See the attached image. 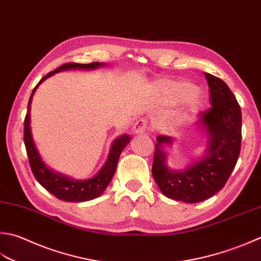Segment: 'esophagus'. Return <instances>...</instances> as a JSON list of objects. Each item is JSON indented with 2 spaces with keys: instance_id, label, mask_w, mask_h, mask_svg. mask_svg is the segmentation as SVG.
Listing matches in <instances>:
<instances>
[{
  "instance_id": "1",
  "label": "esophagus",
  "mask_w": 261,
  "mask_h": 261,
  "mask_svg": "<svg viewBox=\"0 0 261 261\" xmlns=\"http://www.w3.org/2000/svg\"><path fill=\"white\" fill-rule=\"evenodd\" d=\"M148 129V122L147 120H144V119H140L136 121V123L134 125V131L135 134H144V132H146V130Z\"/></svg>"
}]
</instances>
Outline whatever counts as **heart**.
<instances>
[{"mask_svg": "<svg viewBox=\"0 0 261 261\" xmlns=\"http://www.w3.org/2000/svg\"><path fill=\"white\" fill-rule=\"evenodd\" d=\"M158 88L168 98L173 99L189 98L197 90V87L191 83H188V81H164V83L160 84ZM191 101L192 104L198 105L199 98L196 95H194L191 98Z\"/></svg>", "mask_w": 261, "mask_h": 261, "instance_id": "obj_1", "label": "heart"}]
</instances>
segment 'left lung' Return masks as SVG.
<instances>
[{
    "mask_svg": "<svg viewBox=\"0 0 261 261\" xmlns=\"http://www.w3.org/2000/svg\"><path fill=\"white\" fill-rule=\"evenodd\" d=\"M212 107L199 113L208 135L206 155L186 171H171L166 165L163 145L172 138L158 136L155 145L152 176L162 193L178 201L195 203L213 197L226 185L241 150L242 114L231 89L222 79L205 73Z\"/></svg>",
    "mask_w": 261,
    "mask_h": 261,
    "instance_id": "1",
    "label": "left lung"
}]
</instances>
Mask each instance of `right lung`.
<instances>
[{
    "label": "right lung",
    "mask_w": 261,
    "mask_h": 261,
    "mask_svg": "<svg viewBox=\"0 0 261 261\" xmlns=\"http://www.w3.org/2000/svg\"><path fill=\"white\" fill-rule=\"evenodd\" d=\"M100 65L98 62H91L88 64H81V63H74L69 62L63 65L59 66L58 69H55L52 72L46 74L40 79L37 86L35 87L30 98L28 101V110L27 114L24 117V124H23V141L25 146V150H27L29 165L32 168L33 174L36 177L40 186L44 187L46 190L52 193L54 197L58 199H61L63 201H70V202H81V201H88L91 199H95L101 193L105 191L106 187L110 185V182L113 177L117 162L123 148L129 144L131 138L124 135L117 138V139L113 142V145L111 147L110 155L107 161L105 163L104 167L99 171L98 174L94 176L93 178L87 181H76L72 180V178H68L66 176L60 175L58 173H54L45 166V164L42 161V158L39 157L38 151L36 149L32 132H30V104H32V99L35 90L37 89V87L43 83V81L48 78L52 74L59 72L61 70L66 69H95L97 66Z\"/></svg>",
    "instance_id": "right-lung-1"
}]
</instances>
